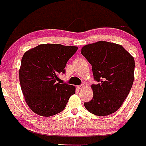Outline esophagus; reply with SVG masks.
<instances>
[{"label": "esophagus", "instance_id": "34e87169", "mask_svg": "<svg viewBox=\"0 0 146 146\" xmlns=\"http://www.w3.org/2000/svg\"><path fill=\"white\" fill-rule=\"evenodd\" d=\"M83 87H84V84H82V85H80V86H77V88H78V89H82Z\"/></svg>", "mask_w": 146, "mask_h": 146}]
</instances>
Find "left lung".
<instances>
[{
    "label": "left lung",
    "instance_id": "obj_1",
    "mask_svg": "<svg viewBox=\"0 0 146 146\" xmlns=\"http://www.w3.org/2000/svg\"><path fill=\"white\" fill-rule=\"evenodd\" d=\"M82 55L92 66L93 99L85 102L90 113L99 116L118 110L127 97L134 82L135 60L121 45L98 42L82 48Z\"/></svg>",
    "mask_w": 146,
    "mask_h": 146
}]
</instances>
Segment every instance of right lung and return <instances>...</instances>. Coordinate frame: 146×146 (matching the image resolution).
Listing matches in <instances>:
<instances>
[{"instance_id": "right-lung-1", "label": "right lung", "mask_w": 146, "mask_h": 146, "mask_svg": "<svg viewBox=\"0 0 146 146\" xmlns=\"http://www.w3.org/2000/svg\"><path fill=\"white\" fill-rule=\"evenodd\" d=\"M77 50L60 44L38 45L25 52L19 77L27 104L33 113L44 117L63 111L75 87L58 82L65 73L67 61Z\"/></svg>"}]
</instances>
